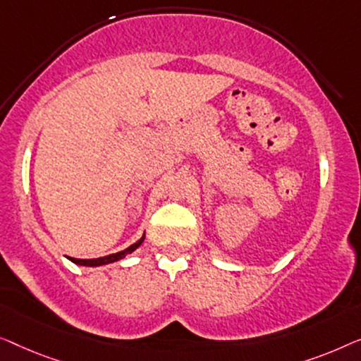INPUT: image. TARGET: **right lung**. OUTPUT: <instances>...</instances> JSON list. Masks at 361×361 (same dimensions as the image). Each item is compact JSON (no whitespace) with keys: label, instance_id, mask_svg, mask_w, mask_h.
Returning <instances> with one entry per match:
<instances>
[{"label":"right lung","instance_id":"1","mask_svg":"<svg viewBox=\"0 0 361 361\" xmlns=\"http://www.w3.org/2000/svg\"><path fill=\"white\" fill-rule=\"evenodd\" d=\"M145 238V233L142 235L139 240H137L135 243H132L130 247L126 248V250H121L118 253H111V255H106V257H99V258H90V260H81V258H70L73 263H77V265H81V267H101V265H108V263H114L118 260H123V258L128 255V253H132L135 250V248L140 247V243L144 242Z\"/></svg>","mask_w":361,"mask_h":361}]
</instances>
